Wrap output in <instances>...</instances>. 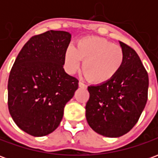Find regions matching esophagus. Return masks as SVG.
Listing matches in <instances>:
<instances>
[{
  "mask_svg": "<svg viewBox=\"0 0 158 158\" xmlns=\"http://www.w3.org/2000/svg\"><path fill=\"white\" fill-rule=\"evenodd\" d=\"M79 86L80 87V88H85H85H87V85H85V84H84L83 82H81V81H79Z\"/></svg>",
  "mask_w": 158,
  "mask_h": 158,
  "instance_id": "obj_1",
  "label": "esophagus"
}]
</instances>
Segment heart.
I'll return each mask as SVG.
<instances>
[{"instance_id":"heart-1","label":"heart","mask_w":158,"mask_h":158,"mask_svg":"<svg viewBox=\"0 0 158 158\" xmlns=\"http://www.w3.org/2000/svg\"><path fill=\"white\" fill-rule=\"evenodd\" d=\"M82 62L84 74L94 84H104L113 79L124 62V52L121 46L96 36L80 39L76 48L68 46L64 64L69 73H74Z\"/></svg>"}]
</instances>
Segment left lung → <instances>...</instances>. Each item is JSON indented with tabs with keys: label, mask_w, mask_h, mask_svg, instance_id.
<instances>
[{
	"label": "left lung",
	"mask_w": 158,
	"mask_h": 158,
	"mask_svg": "<svg viewBox=\"0 0 158 158\" xmlns=\"http://www.w3.org/2000/svg\"><path fill=\"white\" fill-rule=\"evenodd\" d=\"M124 62L113 79L88 87L85 116L90 128L106 137L125 135L138 122L147 102L149 79L135 51L119 41Z\"/></svg>",
	"instance_id": "left-lung-1"
}]
</instances>
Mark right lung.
<instances>
[{
    "mask_svg": "<svg viewBox=\"0 0 158 158\" xmlns=\"http://www.w3.org/2000/svg\"><path fill=\"white\" fill-rule=\"evenodd\" d=\"M71 40L66 31L50 30L33 36L23 45L8 79V109L19 128L40 137L60 124L67 102L79 80L63 69Z\"/></svg>",
    "mask_w": 158,
    "mask_h": 158,
    "instance_id": "obj_1",
    "label": "right lung"
}]
</instances>
